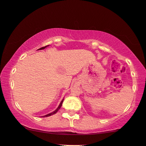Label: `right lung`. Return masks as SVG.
<instances>
[{"mask_svg":"<svg viewBox=\"0 0 146 146\" xmlns=\"http://www.w3.org/2000/svg\"><path fill=\"white\" fill-rule=\"evenodd\" d=\"M47 46H48V45H47ZM43 46V47H41L40 48V49H44V48H46V46ZM63 100H64V99H63V100L61 101V103H60V104H59V107H58V108L56 109V110L54 111H53L52 113H48V114H47V115H44L43 116V117H48V116H50V115H54V114H55L56 113H57L58 111H59V110L60 108H61V106H62V104H63Z\"/></svg>","mask_w":146,"mask_h":146,"instance_id":"right-lung-1","label":"right lung"}]
</instances>
